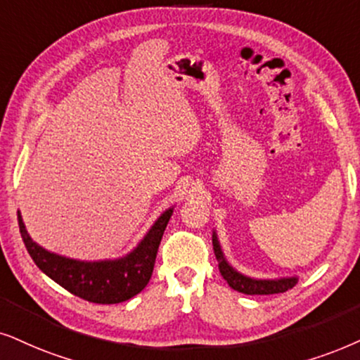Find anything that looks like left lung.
Wrapping results in <instances>:
<instances>
[{
  "mask_svg": "<svg viewBox=\"0 0 360 360\" xmlns=\"http://www.w3.org/2000/svg\"><path fill=\"white\" fill-rule=\"evenodd\" d=\"M212 245H214V254H216L217 262H219V271L224 279L227 281V284L231 285L234 290H239L243 294H249V295H256V294H279V292H285V290L292 289L295 285L297 279L295 277H289V279H279V281H256V279H249L239 272H236L229 264L226 262L224 256H222L219 243H217L216 236L212 239Z\"/></svg>",
  "mask_w": 360,
  "mask_h": 360,
  "instance_id": "obj_1",
  "label": "left lung"
}]
</instances>
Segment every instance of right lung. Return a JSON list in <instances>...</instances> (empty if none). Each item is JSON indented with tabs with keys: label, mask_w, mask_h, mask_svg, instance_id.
I'll list each match as a JSON object with an SVG mask.
<instances>
[{
	"label": "right lung",
	"mask_w": 360,
	"mask_h": 360,
	"mask_svg": "<svg viewBox=\"0 0 360 360\" xmlns=\"http://www.w3.org/2000/svg\"><path fill=\"white\" fill-rule=\"evenodd\" d=\"M171 214L172 209L159 217L146 238L141 240V244L129 256L117 261L103 262H81L44 251L26 233L20 212H18V224L31 259L44 274L84 301L117 304L134 297L148 285L156 262L158 248L171 219Z\"/></svg>",
	"instance_id": "right-lung-1"
}]
</instances>
